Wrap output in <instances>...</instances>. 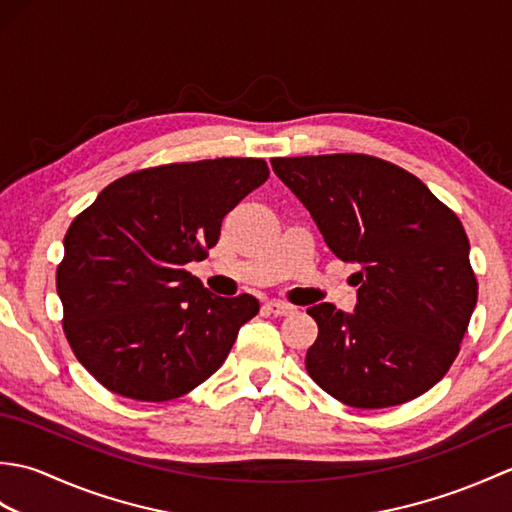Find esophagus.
Returning <instances> with one entry per match:
<instances>
[{"label": "esophagus", "mask_w": 512, "mask_h": 512, "mask_svg": "<svg viewBox=\"0 0 512 512\" xmlns=\"http://www.w3.org/2000/svg\"><path fill=\"white\" fill-rule=\"evenodd\" d=\"M264 310L268 314H275V317H286V314H292L295 312V308L290 306V303H284V301H268Z\"/></svg>", "instance_id": "34e87169"}]
</instances>
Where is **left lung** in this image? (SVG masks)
Wrapping results in <instances>:
<instances>
[{
  "instance_id": "left-lung-1",
  "label": "left lung",
  "mask_w": 512,
  "mask_h": 512,
  "mask_svg": "<svg viewBox=\"0 0 512 512\" xmlns=\"http://www.w3.org/2000/svg\"><path fill=\"white\" fill-rule=\"evenodd\" d=\"M310 211L332 253L361 266L352 314L308 308L319 336L306 369L356 409L418 398L460 352L477 303L469 237L447 204L413 173L365 154L270 160Z\"/></svg>"
}]
</instances>
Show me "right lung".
<instances>
[{"mask_svg": "<svg viewBox=\"0 0 512 512\" xmlns=\"http://www.w3.org/2000/svg\"><path fill=\"white\" fill-rule=\"evenodd\" d=\"M268 176L262 158L171 162L114 180L74 217L57 266L63 332L105 389L165 402L220 369L259 301L213 297L184 266Z\"/></svg>", "mask_w": 512, "mask_h": 512, "instance_id": "obj_1", "label": "right lung"}]
</instances>
